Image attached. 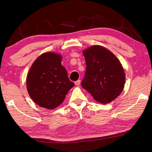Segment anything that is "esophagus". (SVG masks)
I'll list each match as a JSON object with an SVG mask.
<instances>
[{
	"label": "esophagus",
	"mask_w": 152,
	"mask_h": 152,
	"mask_svg": "<svg viewBox=\"0 0 152 152\" xmlns=\"http://www.w3.org/2000/svg\"><path fill=\"white\" fill-rule=\"evenodd\" d=\"M74 83H75L76 85L79 86L80 84V80H76L75 82H74Z\"/></svg>",
	"instance_id": "1"
}]
</instances>
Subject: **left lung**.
Instances as JSON below:
<instances>
[{"label": "left lung", "instance_id": "obj_1", "mask_svg": "<svg viewBox=\"0 0 152 152\" xmlns=\"http://www.w3.org/2000/svg\"><path fill=\"white\" fill-rule=\"evenodd\" d=\"M85 75L82 86L94 99L102 104L109 103L123 91L125 74L117 58L107 48L93 45L84 50Z\"/></svg>", "mask_w": 152, "mask_h": 152}]
</instances>
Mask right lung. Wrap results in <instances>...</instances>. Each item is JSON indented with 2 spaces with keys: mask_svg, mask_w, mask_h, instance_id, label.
Wrapping results in <instances>:
<instances>
[{
  "mask_svg": "<svg viewBox=\"0 0 152 152\" xmlns=\"http://www.w3.org/2000/svg\"><path fill=\"white\" fill-rule=\"evenodd\" d=\"M61 61V55L46 52L36 59L30 68L27 89L33 101L41 107L53 109L60 106L74 86Z\"/></svg>",
  "mask_w": 152,
  "mask_h": 152,
  "instance_id": "1",
  "label": "right lung"
}]
</instances>
